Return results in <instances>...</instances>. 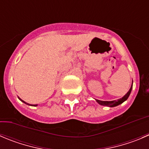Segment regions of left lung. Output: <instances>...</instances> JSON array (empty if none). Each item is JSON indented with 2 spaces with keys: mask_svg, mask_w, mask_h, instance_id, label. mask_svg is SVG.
I'll return each mask as SVG.
<instances>
[{
  "mask_svg": "<svg viewBox=\"0 0 149 149\" xmlns=\"http://www.w3.org/2000/svg\"><path fill=\"white\" fill-rule=\"evenodd\" d=\"M132 86H131L130 89H129V91L127 92V93L125 95L124 97H122L120 99L117 100H113V101H102V100H95L97 101V102L100 104L101 105H103V106H108V107H115L117 106V105H120L122 102H125V100H127V98L129 97L131 93V91H132Z\"/></svg>",
  "mask_w": 149,
  "mask_h": 149,
  "instance_id": "obj_1",
  "label": "left lung"
}]
</instances>
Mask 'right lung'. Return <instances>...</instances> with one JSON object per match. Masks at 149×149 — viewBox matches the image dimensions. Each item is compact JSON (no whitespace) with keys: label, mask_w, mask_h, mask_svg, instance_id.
Here are the masks:
<instances>
[{"label":"right lung","mask_w":149,"mask_h":149,"mask_svg":"<svg viewBox=\"0 0 149 149\" xmlns=\"http://www.w3.org/2000/svg\"><path fill=\"white\" fill-rule=\"evenodd\" d=\"M18 98H19V100H21L22 102H24V103L27 104V105H31V106H37V105H32V104H29V103H27V102H24V100H22L21 98H20V97H18Z\"/></svg>","instance_id":"add662e5"}]
</instances>
